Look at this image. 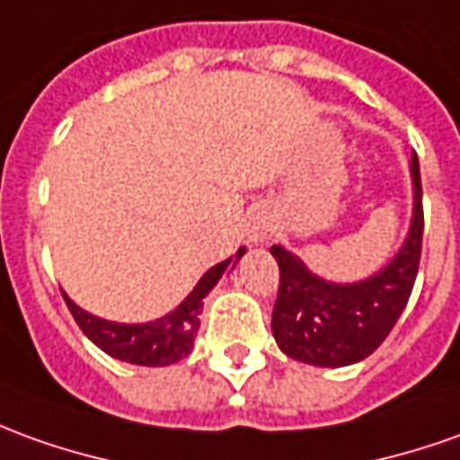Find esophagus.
<instances>
[{"mask_svg":"<svg viewBox=\"0 0 460 460\" xmlns=\"http://www.w3.org/2000/svg\"><path fill=\"white\" fill-rule=\"evenodd\" d=\"M270 233V223H268V217H252V223L248 225V237L250 243H262L265 237Z\"/></svg>","mask_w":460,"mask_h":460,"instance_id":"34e87169","label":"esophagus"}]
</instances>
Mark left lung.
Here are the masks:
<instances>
[{
	"label": "left lung",
	"instance_id": "obj_1",
	"mask_svg": "<svg viewBox=\"0 0 460 460\" xmlns=\"http://www.w3.org/2000/svg\"><path fill=\"white\" fill-rule=\"evenodd\" d=\"M413 175V223L398 250L378 275L363 283L335 285L297 261L283 245H272L280 285L272 308V335L285 356L300 363L341 368L368 358L388 338L411 297L423 245V190L418 157Z\"/></svg>",
	"mask_w": 460,
	"mask_h": 460
}]
</instances>
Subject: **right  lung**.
Here are the masks:
<instances>
[{"mask_svg":"<svg viewBox=\"0 0 460 460\" xmlns=\"http://www.w3.org/2000/svg\"><path fill=\"white\" fill-rule=\"evenodd\" d=\"M245 248L235 252V258H227L225 262H217L215 268L205 272L190 293L170 315L160 321L142 323V325H125V323L102 321L92 315L87 310L77 308L69 297L65 296V303L72 318L77 321L82 332L90 338L97 348H102L107 356L135 363V366H172L177 360L188 356L195 343V332L199 328V313H202V297L210 293L215 283L223 278L225 268H235V262L243 258Z\"/></svg>","mask_w":460,"mask_h":460,"instance_id":"right-lung-1","label":"right lung"}]
</instances>
